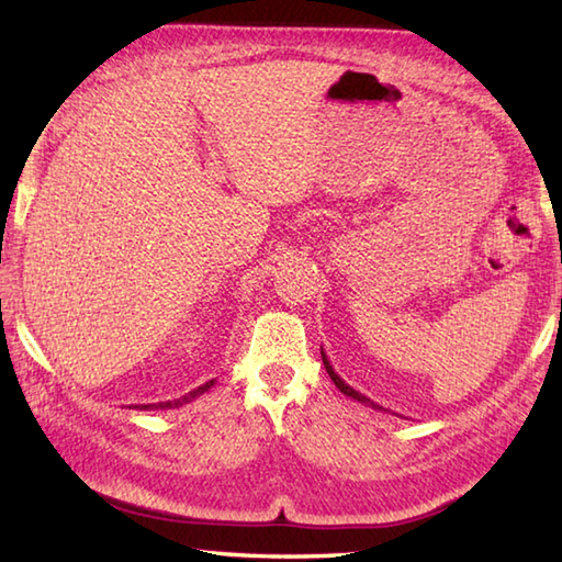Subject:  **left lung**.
Returning a JSON list of instances; mask_svg holds the SVG:
<instances>
[{
  "instance_id": "obj_1",
  "label": "left lung",
  "mask_w": 562,
  "mask_h": 562,
  "mask_svg": "<svg viewBox=\"0 0 562 562\" xmlns=\"http://www.w3.org/2000/svg\"><path fill=\"white\" fill-rule=\"evenodd\" d=\"M319 353H323V363H325V369H327L329 378H331V381H335V385L339 387L341 393H345V395H347V397H351V400H357V403H361V405H369V407H373V409H383L381 405H375L373 400H369V397H366V395H361L359 391H353V387H351L349 383L341 381L339 373H337L335 369H331V363H329V359H327V353H325V351H319Z\"/></svg>"
}]
</instances>
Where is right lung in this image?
<instances>
[{
  "mask_svg": "<svg viewBox=\"0 0 562 562\" xmlns=\"http://www.w3.org/2000/svg\"><path fill=\"white\" fill-rule=\"evenodd\" d=\"M213 383H215V378H213V381H209V383H203V385H199V387H193V391H191V393H187L184 397H179V400H167V403H155V405H140L137 409H175V407H181V405L191 403V400H196L199 395L209 393L211 387H213Z\"/></svg>",
  "mask_w": 562,
  "mask_h": 562,
  "instance_id": "obj_1",
  "label": "right lung"
}]
</instances>
